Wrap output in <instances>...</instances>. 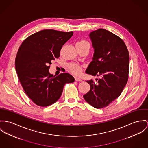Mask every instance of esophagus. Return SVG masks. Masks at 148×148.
<instances>
[{
  "mask_svg": "<svg viewBox=\"0 0 148 148\" xmlns=\"http://www.w3.org/2000/svg\"><path fill=\"white\" fill-rule=\"evenodd\" d=\"M75 81H77V82H82V81L81 79H80V78H78V77H76V78H75Z\"/></svg>",
  "mask_w": 148,
  "mask_h": 148,
  "instance_id": "34e87169",
  "label": "esophagus"
}]
</instances>
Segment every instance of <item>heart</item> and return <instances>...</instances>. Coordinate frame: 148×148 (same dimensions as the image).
<instances>
[{"instance_id":"1","label":"heart","mask_w":148,"mask_h":148,"mask_svg":"<svg viewBox=\"0 0 148 148\" xmlns=\"http://www.w3.org/2000/svg\"><path fill=\"white\" fill-rule=\"evenodd\" d=\"M77 44L86 45V44H89V43L86 40H81L78 42H77ZM69 68L71 72H72L73 74L76 75H79L82 71V66L79 64H75V63L70 64L69 65Z\"/></svg>"}]
</instances>
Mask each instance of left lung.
<instances>
[{"label":"left lung","instance_id":"1","mask_svg":"<svg viewBox=\"0 0 148 148\" xmlns=\"http://www.w3.org/2000/svg\"><path fill=\"white\" fill-rule=\"evenodd\" d=\"M90 36L94 55L86 73L101 78L87 81L90 90L83 97L94 108L100 109L122 93L128 79L130 56L123 40L108 30L100 29L91 32Z\"/></svg>","mask_w":148,"mask_h":148}]
</instances>
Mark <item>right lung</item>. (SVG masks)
I'll use <instances>...</instances> for the list:
<instances>
[{
	"mask_svg": "<svg viewBox=\"0 0 148 148\" xmlns=\"http://www.w3.org/2000/svg\"><path fill=\"white\" fill-rule=\"evenodd\" d=\"M73 34V32L43 30L28 36L19 47L15 59L18 79L27 96L39 106L55 103L64 85L74 82L67 73L53 76L49 72L51 61L60 57L62 47Z\"/></svg>",
	"mask_w": 148,
	"mask_h": 148,
	"instance_id": "right-lung-1",
	"label": "right lung"
}]
</instances>
